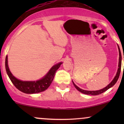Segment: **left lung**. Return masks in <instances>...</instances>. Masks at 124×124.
Segmentation results:
<instances>
[{"label":"left lung","mask_w":124,"mask_h":124,"mask_svg":"<svg viewBox=\"0 0 124 124\" xmlns=\"http://www.w3.org/2000/svg\"><path fill=\"white\" fill-rule=\"evenodd\" d=\"M118 50H119V63H118V69L117 72H116V76H115V78H114L113 80H112V82H111L108 85H107L106 87L103 88V89L99 90H96V91H88V90H83L82 89H80L79 87H78L74 83V82L72 81L73 82V84L74 85V86L75 87V88L78 90V91L81 92V93L85 94H87V95H92V96H96V95H99L100 94L104 93V92L107 90L108 89H109V88H111V87H112L116 83V82H117L118 79L119 75H120V72H121V59H122V57H121V53L120 51V49H119V46L118 45Z\"/></svg>","instance_id":"8db88e82"}]
</instances>
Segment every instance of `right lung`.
<instances>
[{"mask_svg":"<svg viewBox=\"0 0 124 124\" xmlns=\"http://www.w3.org/2000/svg\"><path fill=\"white\" fill-rule=\"evenodd\" d=\"M62 62H59L51 68L48 73L40 80L37 81H22L16 78L9 70L8 66V56L6 57V70L10 79L15 86L21 92L26 94L40 93L46 90L53 81L56 70L59 69Z\"/></svg>","mask_w":124,"mask_h":124,"instance_id":"right-lung-1","label":"right lung"}]
</instances>
